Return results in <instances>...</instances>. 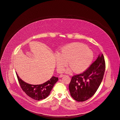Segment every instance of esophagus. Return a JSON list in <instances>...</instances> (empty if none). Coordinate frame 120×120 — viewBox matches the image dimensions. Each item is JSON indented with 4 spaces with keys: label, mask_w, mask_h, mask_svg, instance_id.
Instances as JSON below:
<instances>
[{
    "label": "esophagus",
    "mask_w": 120,
    "mask_h": 120,
    "mask_svg": "<svg viewBox=\"0 0 120 120\" xmlns=\"http://www.w3.org/2000/svg\"><path fill=\"white\" fill-rule=\"evenodd\" d=\"M66 75H62V74H61L60 75H59V77L60 78H61V77H63L64 76H65Z\"/></svg>",
    "instance_id": "esophagus-1"
}]
</instances>
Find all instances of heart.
Returning a JSON list of instances; mask_svg holds the SVG:
<instances>
[{
  "label": "heart",
  "mask_w": 120,
  "mask_h": 120,
  "mask_svg": "<svg viewBox=\"0 0 120 120\" xmlns=\"http://www.w3.org/2000/svg\"><path fill=\"white\" fill-rule=\"evenodd\" d=\"M93 53L89 48L84 44L72 43L64 46L60 53L55 54L57 67L59 71H62L68 62L71 68L66 71L70 72L72 70L75 72L82 71L91 63Z\"/></svg>",
  "instance_id": "1"
}]
</instances>
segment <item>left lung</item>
I'll use <instances>...</instances> for the list:
<instances>
[{
  "label": "left lung",
  "mask_w": 120,
  "mask_h": 120,
  "mask_svg": "<svg viewBox=\"0 0 120 120\" xmlns=\"http://www.w3.org/2000/svg\"><path fill=\"white\" fill-rule=\"evenodd\" d=\"M105 70V62L102 53L85 71L72 76L69 86L72 98L78 102L91 98L101 84Z\"/></svg>",
  "instance_id": "obj_1"
}]
</instances>
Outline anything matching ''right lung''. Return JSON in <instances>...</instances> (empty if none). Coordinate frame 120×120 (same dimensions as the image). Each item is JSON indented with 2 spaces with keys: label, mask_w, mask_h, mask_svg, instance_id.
Masks as SVG:
<instances>
[{
  "label": "right lung",
  "mask_w": 120,
  "mask_h": 120,
  "mask_svg": "<svg viewBox=\"0 0 120 120\" xmlns=\"http://www.w3.org/2000/svg\"><path fill=\"white\" fill-rule=\"evenodd\" d=\"M20 86L27 96L36 101L45 99L49 95L58 78L53 76L48 81L39 85H31L21 80L16 73Z\"/></svg>",
  "instance_id": "obj_1"
}]
</instances>
